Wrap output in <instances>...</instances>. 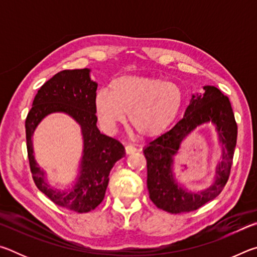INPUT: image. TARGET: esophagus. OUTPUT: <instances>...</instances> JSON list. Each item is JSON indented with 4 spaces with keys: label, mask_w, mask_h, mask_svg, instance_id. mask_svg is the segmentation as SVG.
Segmentation results:
<instances>
[{
    "label": "esophagus",
    "mask_w": 257,
    "mask_h": 257,
    "mask_svg": "<svg viewBox=\"0 0 257 257\" xmlns=\"http://www.w3.org/2000/svg\"><path fill=\"white\" fill-rule=\"evenodd\" d=\"M135 152H137V149L134 145L129 144L125 146V153L127 154H133V153H135Z\"/></svg>",
    "instance_id": "obj_1"
}]
</instances>
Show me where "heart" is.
<instances>
[{
	"mask_svg": "<svg viewBox=\"0 0 257 257\" xmlns=\"http://www.w3.org/2000/svg\"><path fill=\"white\" fill-rule=\"evenodd\" d=\"M182 105L181 89L158 78L128 75L115 78L108 89L95 95L94 106L99 122L113 130L125 120L143 136H156L177 118Z\"/></svg>",
	"mask_w": 257,
	"mask_h": 257,
	"instance_id": "heart-1",
	"label": "heart"
}]
</instances>
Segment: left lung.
Listing matches in <instances>:
<instances>
[{
    "label": "left lung",
    "instance_id": "1",
    "mask_svg": "<svg viewBox=\"0 0 257 257\" xmlns=\"http://www.w3.org/2000/svg\"><path fill=\"white\" fill-rule=\"evenodd\" d=\"M203 95H193L185 115L175 127L145 147L147 161V188L150 198L161 210L172 214L198 210L214 199L224 188L231 170L237 143V123L229 98L214 86L204 87ZM216 124L223 144V158L217 167L216 181L202 192H187L178 186L173 178V158L181 142L203 123Z\"/></svg>",
    "mask_w": 257,
    "mask_h": 257
}]
</instances>
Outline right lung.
Instances as JSON below:
<instances>
[{
    "label": "right lung",
    "instance_id": "right-lung-1",
    "mask_svg": "<svg viewBox=\"0 0 257 257\" xmlns=\"http://www.w3.org/2000/svg\"><path fill=\"white\" fill-rule=\"evenodd\" d=\"M89 72V69H75L56 73L38 90L26 118L28 160L35 185L56 205L77 213L89 212L101 204L111 169L124 156L122 144L101 134L97 128L94 106L97 84L90 80ZM55 111L71 115L82 127L84 139L81 176L68 192L51 189L33 158L31 137L34 129L46 115Z\"/></svg>",
    "mask_w": 257,
    "mask_h": 257
}]
</instances>
